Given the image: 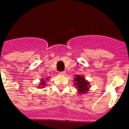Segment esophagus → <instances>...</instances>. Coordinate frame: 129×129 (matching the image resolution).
Returning <instances> with one entry per match:
<instances>
[{
    "instance_id": "1",
    "label": "esophagus",
    "mask_w": 129,
    "mask_h": 129,
    "mask_svg": "<svg viewBox=\"0 0 129 129\" xmlns=\"http://www.w3.org/2000/svg\"><path fill=\"white\" fill-rule=\"evenodd\" d=\"M59 75H60V76H64V75H65V72H64V71L59 72Z\"/></svg>"
}]
</instances>
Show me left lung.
Listing matches in <instances>:
<instances>
[{"label": "left lung", "instance_id": "left-lung-1", "mask_svg": "<svg viewBox=\"0 0 129 129\" xmlns=\"http://www.w3.org/2000/svg\"><path fill=\"white\" fill-rule=\"evenodd\" d=\"M76 81L74 85L77 86V90L80 94H85L89 89V83L86 81L85 78L81 76H77L74 79Z\"/></svg>", "mask_w": 129, "mask_h": 129}]
</instances>
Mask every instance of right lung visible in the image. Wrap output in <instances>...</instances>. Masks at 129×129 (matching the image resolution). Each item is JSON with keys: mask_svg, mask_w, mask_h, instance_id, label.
Returning a JSON list of instances; mask_svg holds the SVG:
<instances>
[{"mask_svg": "<svg viewBox=\"0 0 129 129\" xmlns=\"http://www.w3.org/2000/svg\"><path fill=\"white\" fill-rule=\"evenodd\" d=\"M44 84H45V81H44H44H42L41 83V84H40V85H41L42 87L43 88V86H44V85H44Z\"/></svg>", "mask_w": 129, "mask_h": 129, "instance_id": "obj_1", "label": "right lung"}]
</instances>
